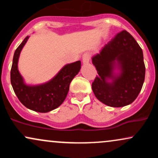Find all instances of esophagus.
I'll list each match as a JSON object with an SVG mask.
<instances>
[{
  "mask_svg": "<svg viewBox=\"0 0 158 158\" xmlns=\"http://www.w3.org/2000/svg\"><path fill=\"white\" fill-rule=\"evenodd\" d=\"M90 61V54L88 52H85L82 56V63L84 64H88Z\"/></svg>",
  "mask_w": 158,
  "mask_h": 158,
  "instance_id": "1",
  "label": "esophagus"
}]
</instances>
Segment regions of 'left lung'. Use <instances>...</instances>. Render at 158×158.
Returning <instances> with one entry per match:
<instances>
[{"label": "left lung", "instance_id": "1", "mask_svg": "<svg viewBox=\"0 0 158 158\" xmlns=\"http://www.w3.org/2000/svg\"><path fill=\"white\" fill-rule=\"evenodd\" d=\"M92 63L98 73L92 90L100 102L119 108L135 100L142 89L146 68L142 49L129 32L117 34L92 57Z\"/></svg>", "mask_w": 158, "mask_h": 158}]
</instances>
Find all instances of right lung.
Instances as JSON below:
<instances>
[{"label":"right lung","instance_id":"right-lung-1","mask_svg":"<svg viewBox=\"0 0 158 158\" xmlns=\"http://www.w3.org/2000/svg\"><path fill=\"white\" fill-rule=\"evenodd\" d=\"M28 39L29 36H27L23 39L14 53L10 72L11 84L20 102L26 108L36 112L47 113L57 108L64 101L70 82L80 70L81 61L64 65L47 82L37 85H27L20 73L18 63L20 53Z\"/></svg>","mask_w":158,"mask_h":158}]
</instances>
